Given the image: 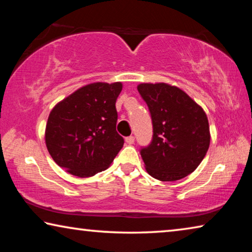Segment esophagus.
I'll return each instance as SVG.
<instances>
[{
  "mask_svg": "<svg viewBox=\"0 0 252 252\" xmlns=\"http://www.w3.org/2000/svg\"><path fill=\"white\" fill-rule=\"evenodd\" d=\"M126 142L127 144H133V142H134V136H132V135L126 136Z\"/></svg>",
  "mask_w": 252,
  "mask_h": 252,
  "instance_id": "obj_1",
  "label": "esophagus"
}]
</instances>
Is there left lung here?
<instances>
[{
    "instance_id": "1",
    "label": "left lung",
    "mask_w": 252,
    "mask_h": 252,
    "mask_svg": "<svg viewBox=\"0 0 252 252\" xmlns=\"http://www.w3.org/2000/svg\"><path fill=\"white\" fill-rule=\"evenodd\" d=\"M138 91L153 125L152 142L141 149L147 172L160 181H177L192 173L210 144L206 112L176 85L141 83Z\"/></svg>"
}]
</instances>
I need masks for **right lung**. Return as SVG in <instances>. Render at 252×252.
I'll use <instances>...</instances> for the list:
<instances>
[{"mask_svg": "<svg viewBox=\"0 0 252 252\" xmlns=\"http://www.w3.org/2000/svg\"><path fill=\"white\" fill-rule=\"evenodd\" d=\"M121 91V82H94L55 104L45 126V144L55 163L80 178L110 167L125 143L116 130Z\"/></svg>", "mask_w": 252, "mask_h": 252, "instance_id": "obj_1", "label": "right lung"}]
</instances>
